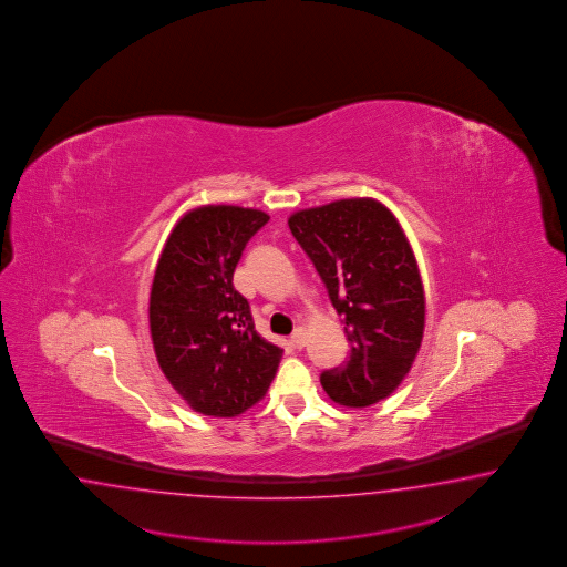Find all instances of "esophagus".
Masks as SVG:
<instances>
[{
    "instance_id": "obj_1",
    "label": "esophagus",
    "mask_w": 567,
    "mask_h": 567,
    "mask_svg": "<svg viewBox=\"0 0 567 567\" xmlns=\"http://www.w3.org/2000/svg\"><path fill=\"white\" fill-rule=\"evenodd\" d=\"M291 343L295 349H303V347H306L308 339H306V330H303V328H297V330L292 332Z\"/></svg>"
}]
</instances>
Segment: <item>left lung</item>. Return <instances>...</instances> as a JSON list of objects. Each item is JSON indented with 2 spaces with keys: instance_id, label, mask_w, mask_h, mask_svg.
<instances>
[{
  "instance_id": "obj_1",
  "label": "left lung",
  "mask_w": 567,
  "mask_h": 567,
  "mask_svg": "<svg viewBox=\"0 0 567 567\" xmlns=\"http://www.w3.org/2000/svg\"><path fill=\"white\" fill-rule=\"evenodd\" d=\"M289 228L351 343L343 365L324 370L320 382L339 405H374L408 377L424 337L426 301L412 245L393 212L370 197L295 212Z\"/></svg>"
}]
</instances>
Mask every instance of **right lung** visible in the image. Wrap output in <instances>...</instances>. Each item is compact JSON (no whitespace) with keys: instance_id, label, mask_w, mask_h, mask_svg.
Here are the masks:
<instances>
[{"instance_id":"1","label":"right lung","mask_w":567,"mask_h":567,"mask_svg":"<svg viewBox=\"0 0 567 567\" xmlns=\"http://www.w3.org/2000/svg\"><path fill=\"white\" fill-rule=\"evenodd\" d=\"M270 220L239 206H202L172 228L150 292L155 358L190 410L235 417L266 395L282 349L259 337L233 287L245 245Z\"/></svg>"}]
</instances>
